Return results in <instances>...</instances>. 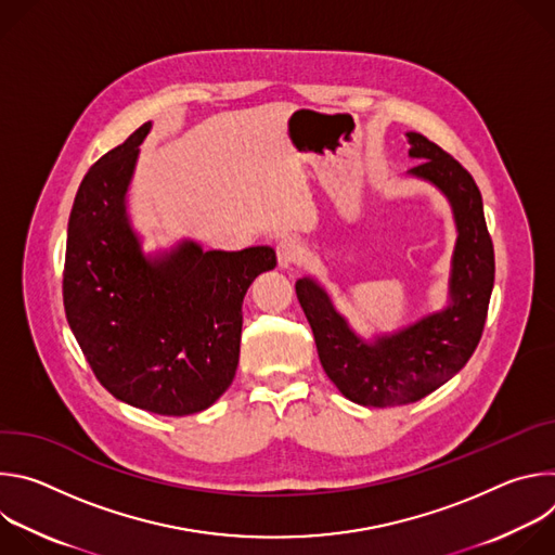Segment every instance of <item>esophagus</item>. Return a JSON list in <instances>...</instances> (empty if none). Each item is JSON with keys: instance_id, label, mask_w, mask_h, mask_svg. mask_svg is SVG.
Returning <instances> with one entry per match:
<instances>
[{"instance_id": "esophagus-1", "label": "esophagus", "mask_w": 555, "mask_h": 555, "mask_svg": "<svg viewBox=\"0 0 555 555\" xmlns=\"http://www.w3.org/2000/svg\"><path fill=\"white\" fill-rule=\"evenodd\" d=\"M307 259V250L302 246L300 240L296 236H283V240L276 244V261L279 268H292V266H300Z\"/></svg>"}]
</instances>
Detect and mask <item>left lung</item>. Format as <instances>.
Here are the masks:
<instances>
[{
  "label": "left lung",
  "mask_w": 555,
  "mask_h": 555,
  "mask_svg": "<svg viewBox=\"0 0 555 555\" xmlns=\"http://www.w3.org/2000/svg\"><path fill=\"white\" fill-rule=\"evenodd\" d=\"M406 138L409 155L422 160L409 176L437 186L450 202L456 223L448 305L400 332L366 343L349 327L319 281H296V296L325 373L347 400L375 409L417 402L465 366L481 340L494 287V246L477 182L426 135L409 131Z\"/></svg>",
  "instance_id": "1"
}]
</instances>
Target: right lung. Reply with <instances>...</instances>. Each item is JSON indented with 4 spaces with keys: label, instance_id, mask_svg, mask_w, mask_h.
<instances>
[{
    "label": "right lung",
    "instance_id": "1",
    "mask_svg": "<svg viewBox=\"0 0 555 555\" xmlns=\"http://www.w3.org/2000/svg\"><path fill=\"white\" fill-rule=\"evenodd\" d=\"M151 122L88 171L67 223L63 305L69 330L116 400L182 417L212 406L240 364L242 305L274 270L268 246L240 253L182 242L144 257L127 191Z\"/></svg>",
    "mask_w": 555,
    "mask_h": 555
}]
</instances>
